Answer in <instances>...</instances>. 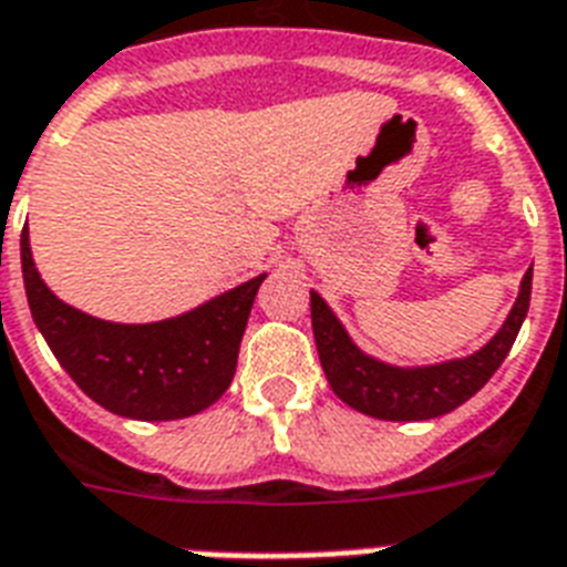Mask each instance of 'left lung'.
<instances>
[{"mask_svg":"<svg viewBox=\"0 0 567 567\" xmlns=\"http://www.w3.org/2000/svg\"><path fill=\"white\" fill-rule=\"evenodd\" d=\"M529 291H533V270L524 276L518 300L512 306L503 329L480 353L456 362L430 364V368H391L364 355L350 341L327 302L320 300V293L311 291V329H315L320 364L332 391L347 405H353L355 412L371 414L379 421H430L458 409L494 377L527 318Z\"/></svg>","mask_w":567,"mask_h":567,"instance_id":"1","label":"left lung"}]
</instances>
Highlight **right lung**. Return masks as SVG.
I'll use <instances>...</instances> for the list:
<instances>
[{
	"mask_svg": "<svg viewBox=\"0 0 567 567\" xmlns=\"http://www.w3.org/2000/svg\"><path fill=\"white\" fill-rule=\"evenodd\" d=\"M20 256L31 318L61 368L102 409L135 421H176L208 409L229 388L265 274L182 318L128 327L58 300L31 261L29 229L20 235Z\"/></svg>",
	"mask_w": 567,
	"mask_h": 567,
	"instance_id": "obj_1",
	"label": "right lung"
}]
</instances>
